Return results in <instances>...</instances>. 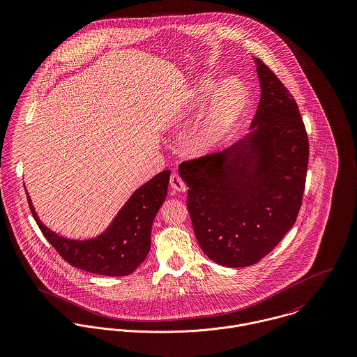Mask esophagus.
I'll return each instance as SVG.
<instances>
[{
  "label": "esophagus",
  "instance_id": "obj_1",
  "mask_svg": "<svg viewBox=\"0 0 357 357\" xmlns=\"http://www.w3.org/2000/svg\"><path fill=\"white\" fill-rule=\"evenodd\" d=\"M170 185L176 191H185L187 190V185H185L184 180L178 174H176V173H173L170 176Z\"/></svg>",
  "mask_w": 357,
  "mask_h": 357
}]
</instances>
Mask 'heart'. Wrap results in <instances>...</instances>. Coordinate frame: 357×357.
I'll return each mask as SVG.
<instances>
[{"mask_svg":"<svg viewBox=\"0 0 357 357\" xmlns=\"http://www.w3.org/2000/svg\"><path fill=\"white\" fill-rule=\"evenodd\" d=\"M215 89L217 82L214 79H204L197 88V91L190 95V99L177 114L176 122H181L183 119H187L190 115H192V112L198 109ZM246 102L248 96L245 88L238 81H227L214 95L210 108L204 115L201 129L195 139L197 150L208 151L224 142V139L228 136L242 115Z\"/></svg>","mask_w":357,"mask_h":357,"instance_id":"heart-1","label":"heart"}]
</instances>
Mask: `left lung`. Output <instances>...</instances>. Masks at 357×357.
<instances>
[{
	"label": "left lung",
	"instance_id": "obj_1",
	"mask_svg": "<svg viewBox=\"0 0 357 357\" xmlns=\"http://www.w3.org/2000/svg\"><path fill=\"white\" fill-rule=\"evenodd\" d=\"M255 63V130L178 167L201 249L229 268L253 265L276 248L297 220L305 188L309 143L298 105L262 60Z\"/></svg>",
	"mask_w": 357,
	"mask_h": 357
}]
</instances>
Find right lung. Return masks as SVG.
<instances>
[{"label": "right lung", "mask_w": 357, "mask_h": 357, "mask_svg": "<svg viewBox=\"0 0 357 357\" xmlns=\"http://www.w3.org/2000/svg\"><path fill=\"white\" fill-rule=\"evenodd\" d=\"M169 178L170 170H163L136 190L108 229L89 241H71L54 234L40 221L29 194L27 201L41 232L64 261L98 275L126 276L150 252L153 218L165 202Z\"/></svg>", "instance_id": "obj_1"}]
</instances>
